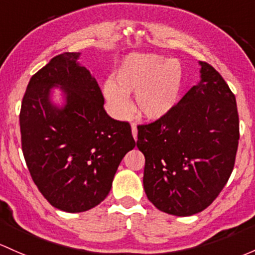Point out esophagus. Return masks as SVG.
<instances>
[{
    "label": "esophagus",
    "instance_id": "34e87169",
    "mask_svg": "<svg viewBox=\"0 0 255 255\" xmlns=\"http://www.w3.org/2000/svg\"><path fill=\"white\" fill-rule=\"evenodd\" d=\"M132 134H133V138L136 140V138H138V129H136L135 123H132Z\"/></svg>",
    "mask_w": 255,
    "mask_h": 255
}]
</instances>
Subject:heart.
Instances as JSON below:
<instances>
[{
  "mask_svg": "<svg viewBox=\"0 0 255 255\" xmlns=\"http://www.w3.org/2000/svg\"><path fill=\"white\" fill-rule=\"evenodd\" d=\"M183 80L179 61L152 53H130L104 84L110 111L116 119H128L132 111L128 94L135 93V107L149 120L165 117L178 100Z\"/></svg>",
  "mask_w": 255,
  "mask_h": 255,
  "instance_id": "1",
  "label": "heart"
}]
</instances>
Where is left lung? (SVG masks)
<instances>
[{
  "mask_svg": "<svg viewBox=\"0 0 255 255\" xmlns=\"http://www.w3.org/2000/svg\"><path fill=\"white\" fill-rule=\"evenodd\" d=\"M199 64L202 79L171 112L138 126L146 197L176 216L200 213L216 199L234 170L240 139L235 94L213 66Z\"/></svg>",
  "mask_w": 255,
  "mask_h": 255,
  "instance_id": "1",
  "label": "left lung"
}]
</instances>
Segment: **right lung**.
Wrapping results in <instances>:
<instances>
[{
	"label": "right lung",
	"mask_w": 255,
	"mask_h": 255,
	"mask_svg": "<svg viewBox=\"0 0 255 255\" xmlns=\"http://www.w3.org/2000/svg\"><path fill=\"white\" fill-rule=\"evenodd\" d=\"M79 52L55 56L30 78L21 101V150L45 199L67 213H82L109 194L120 162L135 146L128 122L111 119L100 87L78 62ZM61 86L62 109L49 101Z\"/></svg>",
	"instance_id": "right-lung-1"
}]
</instances>
